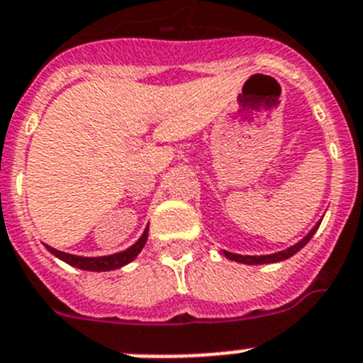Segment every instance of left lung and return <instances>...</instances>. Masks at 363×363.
<instances>
[{
  "instance_id": "8db88e82",
  "label": "left lung",
  "mask_w": 363,
  "mask_h": 363,
  "mask_svg": "<svg viewBox=\"0 0 363 363\" xmlns=\"http://www.w3.org/2000/svg\"><path fill=\"white\" fill-rule=\"evenodd\" d=\"M318 225H320V223H317V225H315V227L310 230V234L306 235L304 239H301L298 242H295L294 247L286 248V250H282V252H277V254H270V255H239V254H232V252H225V250H223V254L227 255L230 261L242 262V264H268V262L284 261V259L295 255L298 250H301L302 247H306V245H308V241H310V239L313 238L315 232H317Z\"/></svg>"
}]
</instances>
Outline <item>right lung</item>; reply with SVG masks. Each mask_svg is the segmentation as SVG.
<instances>
[{
	"mask_svg": "<svg viewBox=\"0 0 363 363\" xmlns=\"http://www.w3.org/2000/svg\"><path fill=\"white\" fill-rule=\"evenodd\" d=\"M147 232H149V227L145 228L144 234L140 235V239H138L133 247H129L128 250L118 252V254H113V255H104V257H82V255H72V254H66V252L55 250V248L48 247V245H45V247L48 248L50 254H53L55 257L61 259V261L68 262L69 266H75V268H81V270H86V272H109V270H116V268H122V266L131 262L136 255L140 254L145 241H147Z\"/></svg>",
	"mask_w": 363,
	"mask_h": 363,
	"instance_id": "1",
	"label": "right lung"
}]
</instances>
